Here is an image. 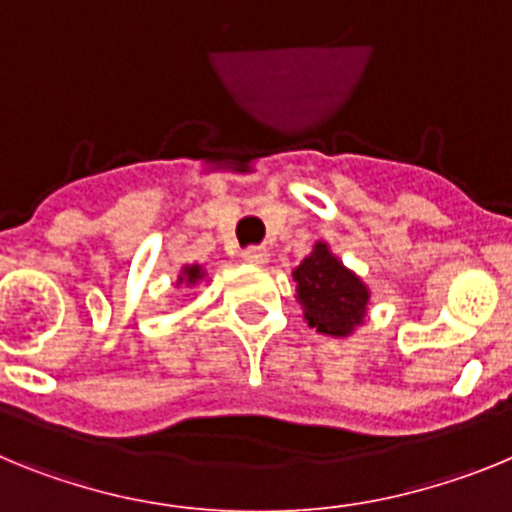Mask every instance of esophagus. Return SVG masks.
Listing matches in <instances>:
<instances>
[{"mask_svg": "<svg viewBox=\"0 0 512 512\" xmlns=\"http://www.w3.org/2000/svg\"><path fill=\"white\" fill-rule=\"evenodd\" d=\"M243 261H248V264H256V266L269 264V248H264V246L246 248V251H243Z\"/></svg>", "mask_w": 512, "mask_h": 512, "instance_id": "1", "label": "esophagus"}]
</instances>
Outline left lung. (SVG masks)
<instances>
[{"instance_id": "left-lung-1", "label": "left lung", "mask_w": 512, "mask_h": 512, "mask_svg": "<svg viewBox=\"0 0 512 512\" xmlns=\"http://www.w3.org/2000/svg\"><path fill=\"white\" fill-rule=\"evenodd\" d=\"M297 282V302L305 310L310 328L325 336H351L366 318L369 287L318 241L310 256L292 271Z\"/></svg>"}]
</instances>
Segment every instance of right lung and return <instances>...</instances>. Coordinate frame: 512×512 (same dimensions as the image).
<instances>
[{
	"instance_id": "1",
	"label": "right lung",
	"mask_w": 512,
	"mask_h": 512,
	"mask_svg": "<svg viewBox=\"0 0 512 512\" xmlns=\"http://www.w3.org/2000/svg\"><path fill=\"white\" fill-rule=\"evenodd\" d=\"M202 279H205V269H202L200 264H189L182 269V274H179V282L176 284H187V287H194V284L202 282Z\"/></svg>"
}]
</instances>
